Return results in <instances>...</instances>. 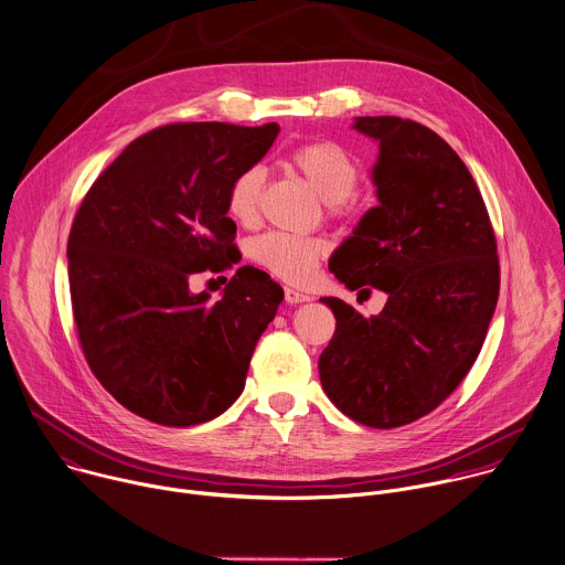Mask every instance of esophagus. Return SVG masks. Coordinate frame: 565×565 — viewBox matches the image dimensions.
<instances>
[{
    "mask_svg": "<svg viewBox=\"0 0 565 565\" xmlns=\"http://www.w3.org/2000/svg\"><path fill=\"white\" fill-rule=\"evenodd\" d=\"M284 299H286V303H303V301H310L308 295H303V292H299V290H295V288H284Z\"/></svg>",
    "mask_w": 565,
    "mask_h": 565,
    "instance_id": "1",
    "label": "esophagus"
}]
</instances>
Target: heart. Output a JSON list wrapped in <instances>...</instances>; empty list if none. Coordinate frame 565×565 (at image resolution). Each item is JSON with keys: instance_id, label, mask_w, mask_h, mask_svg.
Returning a JSON list of instances; mask_svg holds the SVG:
<instances>
[{"instance_id": "b5f03b06", "label": "heart", "mask_w": 565, "mask_h": 565, "mask_svg": "<svg viewBox=\"0 0 565 565\" xmlns=\"http://www.w3.org/2000/svg\"><path fill=\"white\" fill-rule=\"evenodd\" d=\"M288 161L315 188L332 215L343 213L348 198L356 191L361 172L356 159L341 143L332 139L308 141L295 148ZM264 183L266 172L262 166H248L235 174L226 193V211L235 222L244 226L257 222ZM323 250L326 246L319 239L266 233L250 244L248 255L279 279L306 281L315 273Z\"/></svg>"}]
</instances>
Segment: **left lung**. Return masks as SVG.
<instances>
[{
  "instance_id": "obj_1",
  "label": "left lung",
  "mask_w": 565,
  "mask_h": 565,
  "mask_svg": "<svg viewBox=\"0 0 565 565\" xmlns=\"http://www.w3.org/2000/svg\"><path fill=\"white\" fill-rule=\"evenodd\" d=\"M380 141L372 168L380 206L330 257L345 288L388 295L363 317L323 297L337 319L319 356L328 399L370 428H399L433 413L472 367L499 299L494 231L459 154L402 117H356Z\"/></svg>"
}]
</instances>
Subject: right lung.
Segmentation results:
<instances>
[{
	"label": "right lung",
	"instance_id": "1",
	"mask_svg": "<svg viewBox=\"0 0 565 565\" xmlns=\"http://www.w3.org/2000/svg\"><path fill=\"white\" fill-rule=\"evenodd\" d=\"M279 126L166 124L95 179L68 237L75 326L97 382L130 413L170 428L220 417L244 391L257 339L284 299L242 266L220 301L188 279L242 259L228 185Z\"/></svg>",
	"mask_w": 565,
	"mask_h": 565
}]
</instances>
